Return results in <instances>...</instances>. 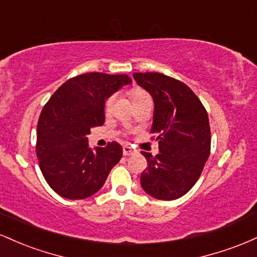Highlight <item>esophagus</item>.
Wrapping results in <instances>:
<instances>
[{
  "label": "esophagus",
  "instance_id": "esophagus-1",
  "mask_svg": "<svg viewBox=\"0 0 257 257\" xmlns=\"http://www.w3.org/2000/svg\"><path fill=\"white\" fill-rule=\"evenodd\" d=\"M134 152H135V150L132 149L131 146L125 145L124 147H123V155H124V156H131V155H133V153H134Z\"/></svg>",
  "mask_w": 257,
  "mask_h": 257
}]
</instances>
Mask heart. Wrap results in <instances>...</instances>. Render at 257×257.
<instances>
[{
    "instance_id": "heart-1",
    "label": "heart",
    "mask_w": 257,
    "mask_h": 257,
    "mask_svg": "<svg viewBox=\"0 0 257 257\" xmlns=\"http://www.w3.org/2000/svg\"><path fill=\"white\" fill-rule=\"evenodd\" d=\"M129 94H131L133 102H135V101H138V100L149 96V94H147L144 89H141V88H133V89L129 91ZM113 99H114L113 95L108 96V98L106 99V101H105V111L106 112H108L111 110L112 104H113Z\"/></svg>"
}]
</instances>
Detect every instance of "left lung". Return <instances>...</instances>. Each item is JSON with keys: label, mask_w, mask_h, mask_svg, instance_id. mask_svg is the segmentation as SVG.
I'll return each instance as SVG.
<instances>
[{"label": "left lung", "mask_w": 257, "mask_h": 257, "mask_svg": "<svg viewBox=\"0 0 257 257\" xmlns=\"http://www.w3.org/2000/svg\"><path fill=\"white\" fill-rule=\"evenodd\" d=\"M155 102L151 133L159 153L141 151L149 168L141 173L144 191L153 198L178 199L198 181L210 155L208 113L185 83L158 72L133 73Z\"/></svg>", "instance_id": "8db88e82"}]
</instances>
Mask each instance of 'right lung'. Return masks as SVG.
Listing matches in <instances>:
<instances>
[{"label":"right lung","instance_id":"1","mask_svg":"<svg viewBox=\"0 0 257 257\" xmlns=\"http://www.w3.org/2000/svg\"><path fill=\"white\" fill-rule=\"evenodd\" d=\"M131 83L126 75L83 73L61 84L44 105L37 124L36 155L47 184L59 196H93L122 158L118 143L91 150L87 135L93 126L104 124L106 99Z\"/></svg>","mask_w":257,"mask_h":257}]
</instances>
